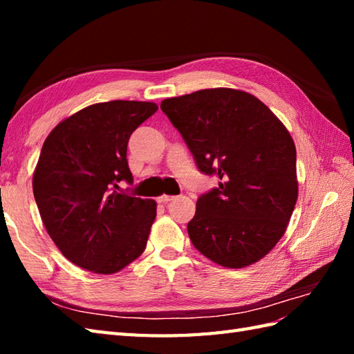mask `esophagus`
I'll return each instance as SVG.
<instances>
[{
  "label": "esophagus",
  "instance_id": "1",
  "mask_svg": "<svg viewBox=\"0 0 354 354\" xmlns=\"http://www.w3.org/2000/svg\"><path fill=\"white\" fill-rule=\"evenodd\" d=\"M173 199H175V196H169V194H161V196L158 198L156 201L160 202V204H167V202H170Z\"/></svg>",
  "mask_w": 354,
  "mask_h": 354
}]
</instances>
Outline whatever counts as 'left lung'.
<instances>
[{"label": "left lung", "mask_w": 354, "mask_h": 354, "mask_svg": "<svg viewBox=\"0 0 354 354\" xmlns=\"http://www.w3.org/2000/svg\"><path fill=\"white\" fill-rule=\"evenodd\" d=\"M198 169L219 187L198 199L187 225L194 248L225 268H245L284 234L298 198L297 150L265 103L231 88L161 102Z\"/></svg>", "instance_id": "left-lung-1"}]
</instances>
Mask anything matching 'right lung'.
Here are the masks:
<instances>
[{"label": "right lung", "instance_id": "1", "mask_svg": "<svg viewBox=\"0 0 354 354\" xmlns=\"http://www.w3.org/2000/svg\"><path fill=\"white\" fill-rule=\"evenodd\" d=\"M158 111L152 102L95 103L65 118L44 141L33 194L53 242L95 274H115L146 250L156 202L118 193L133 183L126 160L132 132Z\"/></svg>", "mask_w": 354, "mask_h": 354}]
</instances>
